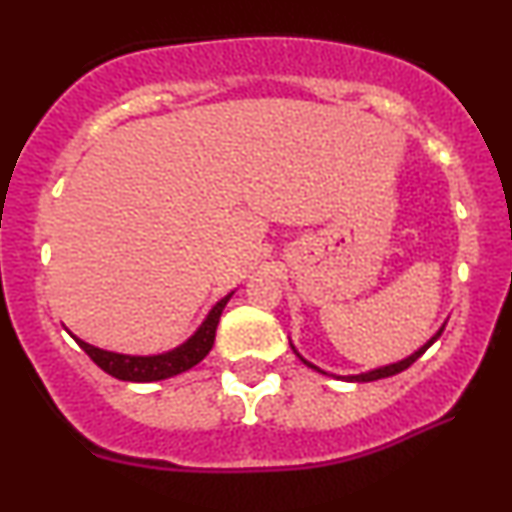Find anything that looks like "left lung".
Listing matches in <instances>:
<instances>
[{"instance_id": "1", "label": "left lung", "mask_w": 512, "mask_h": 512, "mask_svg": "<svg viewBox=\"0 0 512 512\" xmlns=\"http://www.w3.org/2000/svg\"><path fill=\"white\" fill-rule=\"evenodd\" d=\"M443 326H446V324H441V329L436 331V334H434L432 338H429V341L424 343L422 348H417L415 353L408 355V357H403V360H398V362H391V365H384V367H377V369H369V372H360V374H346V377H341V374H338V377H336V374H331V377H336V379H343V381H377V379L393 377V374H398V372H403V369H408V367H410L412 362H415V360H420V357H422L424 353H427V348H429V346H434V341H436V338L441 336ZM291 348H293V353L298 355L300 360H303L307 367H310V369H315V372H319V374H329V372H324V369H319L317 365H312V362H307L305 357L298 353V348H295L293 343H291Z\"/></svg>"}]
</instances>
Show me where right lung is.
<instances>
[{"label": "right lung", "instance_id": "obj_1", "mask_svg": "<svg viewBox=\"0 0 512 512\" xmlns=\"http://www.w3.org/2000/svg\"><path fill=\"white\" fill-rule=\"evenodd\" d=\"M233 293L236 291L224 295V298H221L219 303L207 312V317L202 319V324L193 331V336H188L181 346L164 350V353H157V355L114 353V350L90 346V343H85L83 338L73 336L69 329L66 331H69L73 341H76L78 346L90 355V360L100 369H104L107 374H112V377L121 381H138V384L162 381V379L176 377V374L181 372H188V369L195 367L197 362L205 360L207 353L214 346V336H217V324H219L221 312H224V307L231 300Z\"/></svg>", "mask_w": 512, "mask_h": 512}]
</instances>
